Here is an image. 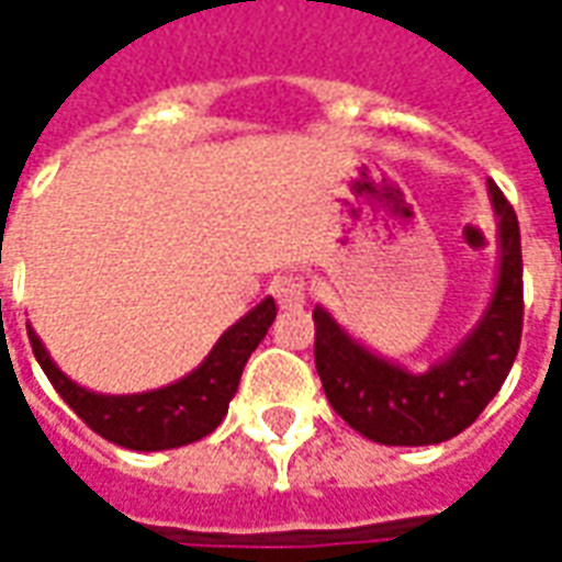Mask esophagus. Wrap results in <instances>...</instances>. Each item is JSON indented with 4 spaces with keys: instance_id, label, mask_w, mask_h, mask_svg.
<instances>
[{
    "instance_id": "1",
    "label": "esophagus",
    "mask_w": 562,
    "mask_h": 562,
    "mask_svg": "<svg viewBox=\"0 0 562 562\" xmlns=\"http://www.w3.org/2000/svg\"><path fill=\"white\" fill-rule=\"evenodd\" d=\"M270 294L277 297V304L285 306V310H292V306H301L306 297V285L301 277H294V273H282L277 280L270 282Z\"/></svg>"
}]
</instances>
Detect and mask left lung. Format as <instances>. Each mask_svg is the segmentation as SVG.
Segmentation results:
<instances>
[{"label":"left lung","instance_id":"1","mask_svg":"<svg viewBox=\"0 0 562 562\" xmlns=\"http://www.w3.org/2000/svg\"><path fill=\"white\" fill-rule=\"evenodd\" d=\"M499 232V277L479 325L454 352L424 373H409L373 355L330 318L316 322V370L334 413L352 430L382 446H436L467 430L494 401L515 364L524 328V265L515 210L487 180Z\"/></svg>","mask_w":562,"mask_h":562}]
</instances>
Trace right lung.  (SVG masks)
<instances>
[{"mask_svg": "<svg viewBox=\"0 0 562 562\" xmlns=\"http://www.w3.org/2000/svg\"><path fill=\"white\" fill-rule=\"evenodd\" d=\"M273 318H277V304L273 297H265L256 310H249L240 322H234L222 334L220 342L189 376L144 394H95L80 389L78 382H71L50 361V355L32 328L30 342L50 385L87 427L104 436L108 442L132 451H165V448L189 446L220 427L228 413V403L237 394L246 361L256 352L258 342L265 340Z\"/></svg>", "mask_w": 562, "mask_h": 562, "instance_id": "obj_1", "label": "right lung"}]
</instances>
